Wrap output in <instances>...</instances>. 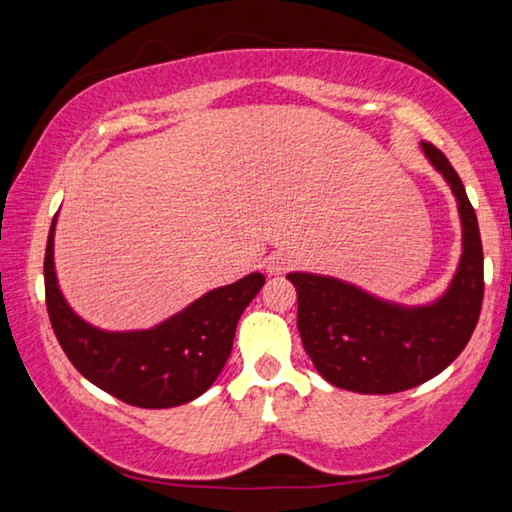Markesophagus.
<instances>
[{"label":"esophagus","instance_id":"obj_1","mask_svg":"<svg viewBox=\"0 0 512 512\" xmlns=\"http://www.w3.org/2000/svg\"><path fill=\"white\" fill-rule=\"evenodd\" d=\"M293 264H296V259H293L291 255L273 253V255H268V259H266V271L271 275H282V273L291 271Z\"/></svg>","mask_w":512,"mask_h":512}]
</instances>
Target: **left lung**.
<instances>
[{
    "label": "left lung",
    "instance_id": "8db88e82",
    "mask_svg": "<svg viewBox=\"0 0 512 512\" xmlns=\"http://www.w3.org/2000/svg\"><path fill=\"white\" fill-rule=\"evenodd\" d=\"M458 201L463 257L452 287L436 305L402 309L332 277L289 273L298 291V332L329 384L363 395L409 391L443 372L470 341L483 305V246L476 212L452 164L422 142Z\"/></svg>",
    "mask_w": 512,
    "mask_h": 512
}]
</instances>
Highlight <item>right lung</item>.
Instances as JSON below:
<instances>
[{
	"instance_id": "obj_1",
	"label": "right lung",
	"mask_w": 512,
	"mask_h": 512,
	"mask_svg": "<svg viewBox=\"0 0 512 512\" xmlns=\"http://www.w3.org/2000/svg\"><path fill=\"white\" fill-rule=\"evenodd\" d=\"M54 223L45 250V300L56 339L74 368L101 391L140 409H171L203 395L228 361L239 316L264 287V275L214 289L153 329L101 332L60 296Z\"/></svg>"
}]
</instances>
